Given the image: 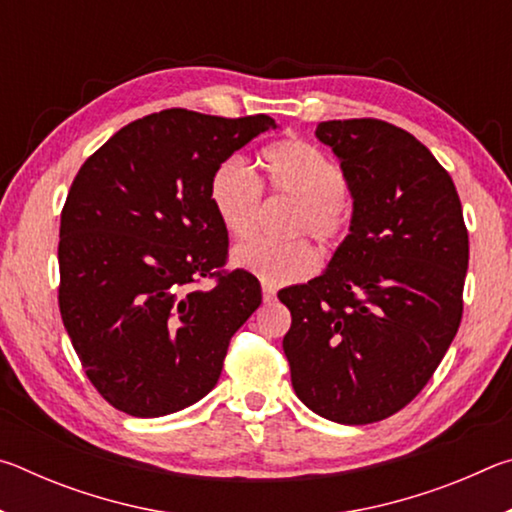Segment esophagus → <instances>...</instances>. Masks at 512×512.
<instances>
[{"mask_svg":"<svg viewBox=\"0 0 512 512\" xmlns=\"http://www.w3.org/2000/svg\"><path fill=\"white\" fill-rule=\"evenodd\" d=\"M262 296H264V302H273V300H275V296H277V293H275V289H273V287H266V284H264V289H262Z\"/></svg>","mask_w":512,"mask_h":512,"instance_id":"34e87169","label":"esophagus"}]
</instances>
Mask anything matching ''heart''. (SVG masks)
<instances>
[{
    "label": "heart",
    "instance_id": "1",
    "mask_svg": "<svg viewBox=\"0 0 512 512\" xmlns=\"http://www.w3.org/2000/svg\"><path fill=\"white\" fill-rule=\"evenodd\" d=\"M266 187L275 196L296 201L289 235L314 237L334 244L348 230L350 201L345 173L332 158L302 140H287L262 153ZM210 203L230 237L253 235L262 207V185L255 171L241 158L223 160L210 178ZM232 264L255 275L268 287L305 280L316 271V253L305 239L268 241L250 239L232 250Z\"/></svg>",
    "mask_w": 512,
    "mask_h": 512
}]
</instances>
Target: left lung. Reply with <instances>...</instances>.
<instances>
[{
    "label": "left lung",
    "mask_w": 512,
    "mask_h": 512,
    "mask_svg": "<svg viewBox=\"0 0 512 512\" xmlns=\"http://www.w3.org/2000/svg\"><path fill=\"white\" fill-rule=\"evenodd\" d=\"M341 162L350 235L327 271L277 293L293 391L320 418L370 424L404 409L463 316L470 241L454 180L411 133L381 119L323 121Z\"/></svg>",
    "instance_id": "1"
}]
</instances>
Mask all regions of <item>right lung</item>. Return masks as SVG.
Returning <instances> with one entry per match:
<instances>
[{
  "instance_id": "obj_1",
  "label": "right lung",
  "mask_w": 512,
  "mask_h": 512,
  "mask_svg": "<svg viewBox=\"0 0 512 512\" xmlns=\"http://www.w3.org/2000/svg\"><path fill=\"white\" fill-rule=\"evenodd\" d=\"M268 115L171 108L117 131L76 173L60 214L58 305L101 397L135 418L187 409L216 386L232 334L262 302L257 277L221 271L228 232L214 169ZM214 276L210 292L191 284Z\"/></svg>"
}]
</instances>
